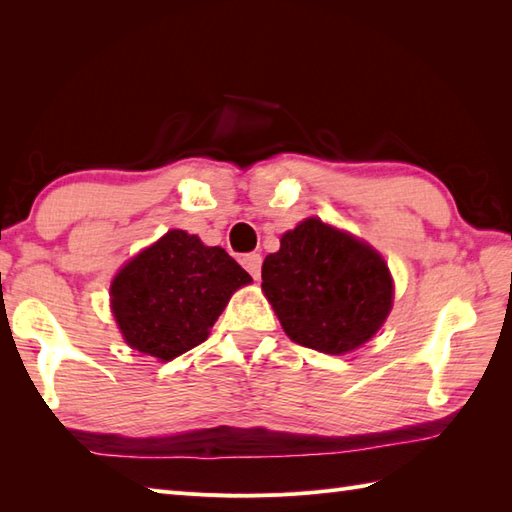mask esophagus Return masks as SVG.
<instances>
[{
    "label": "esophagus",
    "instance_id": "esophagus-1",
    "mask_svg": "<svg viewBox=\"0 0 512 512\" xmlns=\"http://www.w3.org/2000/svg\"><path fill=\"white\" fill-rule=\"evenodd\" d=\"M241 265L249 271V274H252L254 280H258V278H260V267H263V256L256 254V252L245 254V256L241 258Z\"/></svg>",
    "mask_w": 512,
    "mask_h": 512
}]
</instances>
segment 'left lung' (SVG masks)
<instances>
[{"label":"left lung","instance_id":"8db88e82","mask_svg":"<svg viewBox=\"0 0 512 512\" xmlns=\"http://www.w3.org/2000/svg\"><path fill=\"white\" fill-rule=\"evenodd\" d=\"M263 291L295 344L344 355L366 344L390 315L394 285L377 249L306 219L263 263Z\"/></svg>","mask_w":512,"mask_h":512}]
</instances>
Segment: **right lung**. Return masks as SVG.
Returning <instances> with one entry per match:
<instances>
[{"mask_svg":"<svg viewBox=\"0 0 512 512\" xmlns=\"http://www.w3.org/2000/svg\"><path fill=\"white\" fill-rule=\"evenodd\" d=\"M252 276L225 252L170 230L111 282V311L133 350L170 361L206 342L232 293Z\"/></svg>","mask_w":512,"mask_h":512,"instance_id":"right-lung-1","label":"right lung"}]
</instances>
